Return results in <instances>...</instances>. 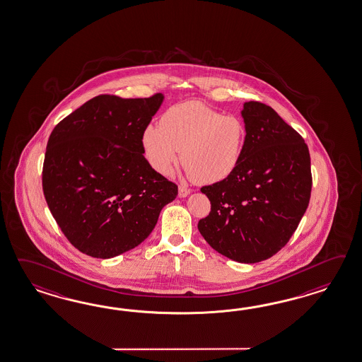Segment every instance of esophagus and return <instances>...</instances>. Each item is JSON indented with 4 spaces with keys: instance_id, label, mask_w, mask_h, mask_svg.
<instances>
[{
    "instance_id": "obj_1",
    "label": "esophagus",
    "mask_w": 362,
    "mask_h": 362,
    "mask_svg": "<svg viewBox=\"0 0 362 362\" xmlns=\"http://www.w3.org/2000/svg\"><path fill=\"white\" fill-rule=\"evenodd\" d=\"M189 194H191V189H189V188L183 187V185L179 187V191H177V196H179V197H187Z\"/></svg>"
}]
</instances>
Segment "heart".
<instances>
[{
	"label": "heart",
	"instance_id": "heart-1",
	"mask_svg": "<svg viewBox=\"0 0 362 362\" xmlns=\"http://www.w3.org/2000/svg\"><path fill=\"white\" fill-rule=\"evenodd\" d=\"M243 122L197 100L170 107L160 125L149 124L142 132V148L150 166L168 177L179 160L196 183L212 185L229 177L246 146Z\"/></svg>",
	"mask_w": 362,
	"mask_h": 362
}]
</instances>
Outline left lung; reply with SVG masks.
Wrapping results in <instances>:
<instances>
[{
    "mask_svg": "<svg viewBox=\"0 0 362 362\" xmlns=\"http://www.w3.org/2000/svg\"><path fill=\"white\" fill-rule=\"evenodd\" d=\"M246 146L237 170L202 192L211 213L199 231L221 255L259 263L288 243L309 206L310 153L305 140L272 107L246 102Z\"/></svg>",
    "mask_w": 362,
    "mask_h": 362,
    "instance_id": "1",
    "label": "left lung"
}]
</instances>
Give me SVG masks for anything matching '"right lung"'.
<instances>
[{"mask_svg": "<svg viewBox=\"0 0 362 362\" xmlns=\"http://www.w3.org/2000/svg\"><path fill=\"white\" fill-rule=\"evenodd\" d=\"M163 94L98 95L54 127L43 192L53 218L81 252L110 259L139 246L177 194L144 157L142 132Z\"/></svg>", "mask_w": 362, "mask_h": 362, "instance_id": "obj_1", "label": "right lung"}]
</instances>
